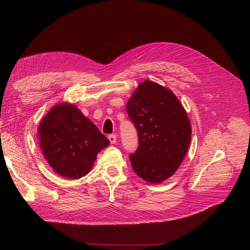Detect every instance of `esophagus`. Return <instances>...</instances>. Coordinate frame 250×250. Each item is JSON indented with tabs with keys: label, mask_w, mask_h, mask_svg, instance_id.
I'll return each mask as SVG.
<instances>
[{
	"label": "esophagus",
	"mask_w": 250,
	"mask_h": 250,
	"mask_svg": "<svg viewBox=\"0 0 250 250\" xmlns=\"http://www.w3.org/2000/svg\"><path fill=\"white\" fill-rule=\"evenodd\" d=\"M108 140H109L110 144H116V143H117V137H116V134H109V135H108Z\"/></svg>",
	"instance_id": "34e87169"
}]
</instances>
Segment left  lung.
Returning <instances> with one entry per match:
<instances>
[{
    "label": "left lung",
    "instance_id": "obj_1",
    "mask_svg": "<svg viewBox=\"0 0 250 250\" xmlns=\"http://www.w3.org/2000/svg\"><path fill=\"white\" fill-rule=\"evenodd\" d=\"M126 110L139 135V147L129 155L133 171L150 184L168 179L183 163L191 142V123L183 104L169 88L145 80Z\"/></svg>",
    "mask_w": 250,
    "mask_h": 250
}]
</instances>
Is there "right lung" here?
<instances>
[{
    "instance_id": "add662e5",
    "label": "right lung",
    "mask_w": 250,
    "mask_h": 250,
    "mask_svg": "<svg viewBox=\"0 0 250 250\" xmlns=\"http://www.w3.org/2000/svg\"><path fill=\"white\" fill-rule=\"evenodd\" d=\"M42 152L59 175L78 179L92 170L97 154L109 145L97 126L70 103L53 106L39 127Z\"/></svg>"
}]
</instances>
